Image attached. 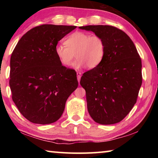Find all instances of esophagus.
<instances>
[{
	"label": "esophagus",
	"mask_w": 158,
	"mask_h": 158,
	"mask_svg": "<svg viewBox=\"0 0 158 158\" xmlns=\"http://www.w3.org/2000/svg\"><path fill=\"white\" fill-rule=\"evenodd\" d=\"M77 79H78V81L79 83L80 79H81V73L78 72V73H77Z\"/></svg>",
	"instance_id": "esophagus-1"
}]
</instances>
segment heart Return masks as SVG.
I'll list each match as a JSON object with an SVG mask.
<instances>
[{
	"label": "heart",
	"mask_w": 158,
	"mask_h": 158,
	"mask_svg": "<svg viewBox=\"0 0 158 158\" xmlns=\"http://www.w3.org/2000/svg\"><path fill=\"white\" fill-rule=\"evenodd\" d=\"M64 44L55 47L56 55L61 65L68 67L74 58L77 60L73 67L79 69L85 65L88 69L98 67L105 55L106 44L104 39L98 35L77 31L67 37Z\"/></svg>",
	"instance_id": "heart-1"
}]
</instances>
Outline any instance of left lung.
Returning <instances> with one entry per match:
<instances>
[{"mask_svg":"<svg viewBox=\"0 0 158 158\" xmlns=\"http://www.w3.org/2000/svg\"><path fill=\"white\" fill-rule=\"evenodd\" d=\"M79 28L93 31L106 44L102 61L80 81L85 90L88 111L98 123H117L137 102L142 84L141 58L132 40L121 29L107 25Z\"/></svg>","mask_w":158,"mask_h":158,"instance_id":"left-lung-1","label":"left lung"}]
</instances>
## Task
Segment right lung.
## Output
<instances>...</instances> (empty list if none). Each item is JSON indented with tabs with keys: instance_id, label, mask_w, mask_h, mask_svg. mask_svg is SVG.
<instances>
[{
	"instance_id": "right-lung-1",
	"label": "right lung",
	"mask_w": 158,
	"mask_h": 158,
	"mask_svg": "<svg viewBox=\"0 0 158 158\" xmlns=\"http://www.w3.org/2000/svg\"><path fill=\"white\" fill-rule=\"evenodd\" d=\"M75 26L43 24L31 29L16 45L10 58V86L20 113L33 123L60 118L65 102L78 86L74 69L61 65L55 47Z\"/></svg>"
}]
</instances>
